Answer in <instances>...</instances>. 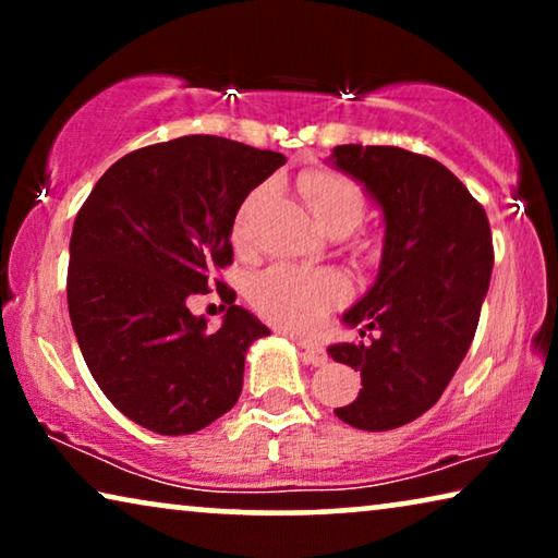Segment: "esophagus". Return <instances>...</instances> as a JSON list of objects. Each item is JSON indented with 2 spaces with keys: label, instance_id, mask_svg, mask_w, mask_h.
<instances>
[{
  "label": "esophagus",
  "instance_id": "1",
  "mask_svg": "<svg viewBox=\"0 0 558 558\" xmlns=\"http://www.w3.org/2000/svg\"><path fill=\"white\" fill-rule=\"evenodd\" d=\"M300 348H302L304 361H307L310 365H325V363H327L325 350H319V348H315V345H307V342H300Z\"/></svg>",
  "mask_w": 558,
  "mask_h": 558
}]
</instances>
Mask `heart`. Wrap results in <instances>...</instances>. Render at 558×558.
Here are the masks:
<instances>
[{"instance_id":"obj_1","label":"heart","mask_w":558,"mask_h":558,"mask_svg":"<svg viewBox=\"0 0 558 558\" xmlns=\"http://www.w3.org/2000/svg\"><path fill=\"white\" fill-rule=\"evenodd\" d=\"M300 190L312 216L327 233L345 235L365 216V195L348 174L335 170H312L300 178ZM264 190H254L241 203L233 223V243L243 248L251 235V220L262 203ZM248 302L264 319L292 335H315L323 330L327 315L345 300V281L327 269H300L274 264L248 281Z\"/></svg>"}]
</instances>
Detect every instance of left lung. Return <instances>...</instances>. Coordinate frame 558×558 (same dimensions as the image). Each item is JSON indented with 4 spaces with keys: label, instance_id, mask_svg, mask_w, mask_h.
Masks as SVG:
<instances>
[{
    "label": "left lung",
    "instance_id": "8db88e82",
    "mask_svg": "<svg viewBox=\"0 0 558 558\" xmlns=\"http://www.w3.org/2000/svg\"><path fill=\"white\" fill-rule=\"evenodd\" d=\"M332 165L361 180L386 218L376 284L342 317L363 340L327 348L363 384L335 414L355 429L386 432L429 411L468 355L490 287V223L432 157L340 144Z\"/></svg>",
    "mask_w": 558,
    "mask_h": 558
}]
</instances>
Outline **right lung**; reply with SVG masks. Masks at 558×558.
<instances>
[{"label": "right lung", "instance_id": "obj_1", "mask_svg": "<svg viewBox=\"0 0 558 558\" xmlns=\"http://www.w3.org/2000/svg\"><path fill=\"white\" fill-rule=\"evenodd\" d=\"M287 162L271 149L193 134L113 162L71 235L68 312L83 361L121 414L144 429L193 434L233 409L243 361L269 335L216 279L233 262L235 213ZM216 283L229 304L216 333L186 310Z\"/></svg>", "mask_w": 558, "mask_h": 558}]
</instances>
